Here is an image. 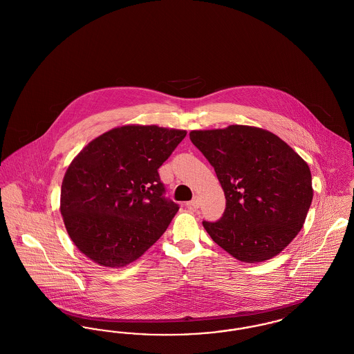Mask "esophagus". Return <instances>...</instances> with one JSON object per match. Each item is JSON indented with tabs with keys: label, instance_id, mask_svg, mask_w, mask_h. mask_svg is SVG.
Here are the masks:
<instances>
[{
	"label": "esophagus",
	"instance_id": "obj_1",
	"mask_svg": "<svg viewBox=\"0 0 354 354\" xmlns=\"http://www.w3.org/2000/svg\"><path fill=\"white\" fill-rule=\"evenodd\" d=\"M185 205L188 207V208H192V209H196V208H199V205H201V201L198 199V198H195L194 201H191V202L185 203Z\"/></svg>",
	"mask_w": 354,
	"mask_h": 354
}]
</instances>
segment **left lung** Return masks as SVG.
I'll use <instances>...</instances> for the list:
<instances>
[{
    "label": "left lung",
    "mask_w": 354,
    "mask_h": 354,
    "mask_svg": "<svg viewBox=\"0 0 354 354\" xmlns=\"http://www.w3.org/2000/svg\"><path fill=\"white\" fill-rule=\"evenodd\" d=\"M189 139L215 169L225 196L220 220L203 221L212 240L251 264L286 250L303 228L313 199L308 163L260 127L194 130Z\"/></svg>",
    "instance_id": "obj_1"
}]
</instances>
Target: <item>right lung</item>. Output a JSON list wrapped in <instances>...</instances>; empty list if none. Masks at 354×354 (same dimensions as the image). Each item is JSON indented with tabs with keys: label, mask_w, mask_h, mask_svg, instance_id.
Returning a JSON list of instances; mask_svg holds the SVG:
<instances>
[{
	"label": "right lung",
	"mask_w": 354,
	"mask_h": 354,
	"mask_svg": "<svg viewBox=\"0 0 354 354\" xmlns=\"http://www.w3.org/2000/svg\"><path fill=\"white\" fill-rule=\"evenodd\" d=\"M187 131L126 124L93 139L68 165L61 215L75 247L95 264L122 268L163 235L179 207L158 169Z\"/></svg>",
	"instance_id": "add662e5"
}]
</instances>
